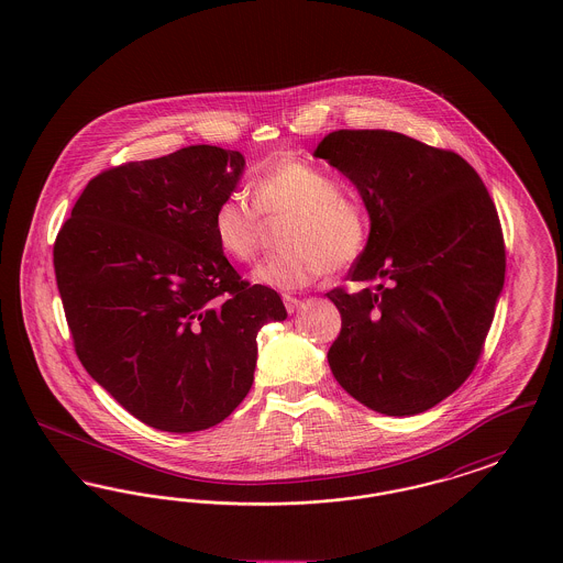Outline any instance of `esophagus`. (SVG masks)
Returning a JSON list of instances; mask_svg holds the SVG:
<instances>
[{
	"instance_id": "1",
	"label": "esophagus",
	"mask_w": 563,
	"mask_h": 563,
	"mask_svg": "<svg viewBox=\"0 0 563 563\" xmlns=\"http://www.w3.org/2000/svg\"><path fill=\"white\" fill-rule=\"evenodd\" d=\"M283 301H285V308H287V312H289V314L295 312V310L301 306V299H297L294 295H283Z\"/></svg>"
}]
</instances>
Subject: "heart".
<instances>
[{"label":"heart","instance_id":"heart-1","mask_svg":"<svg viewBox=\"0 0 563 563\" xmlns=\"http://www.w3.org/2000/svg\"><path fill=\"white\" fill-rule=\"evenodd\" d=\"M251 191L255 206L242 194L219 200L211 230L223 255L251 262L262 239V214L291 213L280 236L285 249L253 269V283L295 291L331 268H349L363 255L369 241V214L319 166L297 158L269 162L253 177Z\"/></svg>","mask_w":563,"mask_h":563}]
</instances>
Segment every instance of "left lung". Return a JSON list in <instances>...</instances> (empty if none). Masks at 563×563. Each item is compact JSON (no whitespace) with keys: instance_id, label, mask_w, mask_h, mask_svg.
Here are the masks:
<instances>
[{"instance_id":"1","label":"left lung","mask_w":563,"mask_h":563,"mask_svg":"<svg viewBox=\"0 0 563 563\" xmlns=\"http://www.w3.org/2000/svg\"><path fill=\"white\" fill-rule=\"evenodd\" d=\"M314 156L346 175L369 213L350 269L365 289H333L342 331L327 361L340 386L384 416H416L475 369L505 285V241L475 168L393 131H335Z\"/></svg>"}]
</instances>
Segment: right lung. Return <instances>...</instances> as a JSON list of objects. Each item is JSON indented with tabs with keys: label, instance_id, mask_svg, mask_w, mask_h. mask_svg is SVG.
Segmentation results:
<instances>
[{
	"label": "right lung",
	"instance_id": "add662e5",
	"mask_svg": "<svg viewBox=\"0 0 563 563\" xmlns=\"http://www.w3.org/2000/svg\"><path fill=\"white\" fill-rule=\"evenodd\" d=\"M241 152L189 145L88 181L54 242V274L84 369L147 427L196 432L246 397L257 333L285 321L280 295L249 285L211 217Z\"/></svg>",
	"mask_w": 563,
	"mask_h": 563
}]
</instances>
